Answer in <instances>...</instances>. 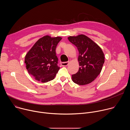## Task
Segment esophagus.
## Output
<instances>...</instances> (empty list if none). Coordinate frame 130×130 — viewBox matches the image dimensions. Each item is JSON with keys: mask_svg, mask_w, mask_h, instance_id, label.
Listing matches in <instances>:
<instances>
[{"mask_svg": "<svg viewBox=\"0 0 130 130\" xmlns=\"http://www.w3.org/2000/svg\"><path fill=\"white\" fill-rule=\"evenodd\" d=\"M69 62H62V63H61V65H62V66H67V65H68V64H69Z\"/></svg>", "mask_w": 130, "mask_h": 130, "instance_id": "1", "label": "esophagus"}]
</instances>
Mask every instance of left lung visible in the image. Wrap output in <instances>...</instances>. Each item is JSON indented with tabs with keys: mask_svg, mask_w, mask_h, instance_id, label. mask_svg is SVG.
Instances as JSON below:
<instances>
[{
	"mask_svg": "<svg viewBox=\"0 0 130 130\" xmlns=\"http://www.w3.org/2000/svg\"><path fill=\"white\" fill-rule=\"evenodd\" d=\"M68 40L79 51V71L72 75V81L84 85L93 81L100 73L104 63V54L101 48L83 34L69 36Z\"/></svg>",
	"mask_w": 130,
	"mask_h": 130,
	"instance_id": "8db88e82",
	"label": "left lung"
}]
</instances>
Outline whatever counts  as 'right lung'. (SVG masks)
Masks as SVG:
<instances>
[{
	"label": "right lung",
	"instance_id": "1",
	"mask_svg": "<svg viewBox=\"0 0 130 130\" xmlns=\"http://www.w3.org/2000/svg\"><path fill=\"white\" fill-rule=\"evenodd\" d=\"M61 40L62 38L59 36H44L26 54V68L36 80L46 83L54 79L60 69L55 49Z\"/></svg>",
	"mask_w": 130,
	"mask_h": 130
}]
</instances>
